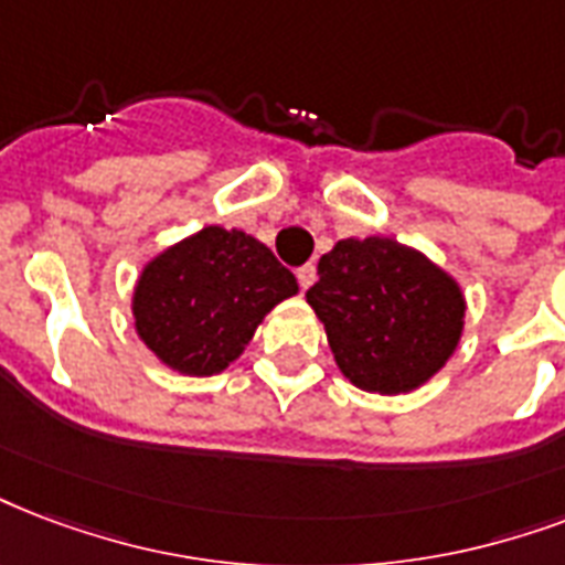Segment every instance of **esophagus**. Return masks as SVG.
<instances>
[{
    "mask_svg": "<svg viewBox=\"0 0 565 565\" xmlns=\"http://www.w3.org/2000/svg\"><path fill=\"white\" fill-rule=\"evenodd\" d=\"M296 278H299L301 290H308V287H311V284L317 281V266H313V264L299 266V269H296Z\"/></svg>",
    "mask_w": 565,
    "mask_h": 565,
    "instance_id": "esophagus-1",
    "label": "esophagus"
}]
</instances>
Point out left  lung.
I'll return each mask as SVG.
<instances>
[{
    "label": "left lung",
    "instance_id": "1",
    "mask_svg": "<svg viewBox=\"0 0 565 565\" xmlns=\"http://www.w3.org/2000/svg\"><path fill=\"white\" fill-rule=\"evenodd\" d=\"M305 299L331 355L370 394H412L445 367L465 329V292L424 252L391 236L340 239Z\"/></svg>",
    "mask_w": 565,
    "mask_h": 565
}]
</instances>
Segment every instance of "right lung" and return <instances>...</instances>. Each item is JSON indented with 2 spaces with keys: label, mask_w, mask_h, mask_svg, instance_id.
I'll use <instances>...</instances> for the list:
<instances>
[{
  "label": "right lung",
  "mask_w": 565,
  "mask_h": 565,
  "mask_svg": "<svg viewBox=\"0 0 565 565\" xmlns=\"http://www.w3.org/2000/svg\"><path fill=\"white\" fill-rule=\"evenodd\" d=\"M296 275L245 231L206 225L141 266L132 287L136 334L166 367L215 376L234 364Z\"/></svg>",
  "instance_id": "1"
}]
</instances>
